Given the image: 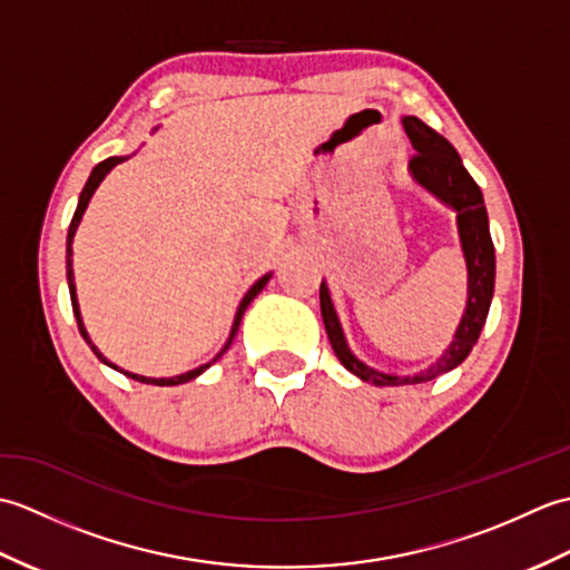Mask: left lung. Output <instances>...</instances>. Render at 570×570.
<instances>
[{"mask_svg": "<svg viewBox=\"0 0 570 570\" xmlns=\"http://www.w3.org/2000/svg\"><path fill=\"white\" fill-rule=\"evenodd\" d=\"M404 129L416 149V154L411 156L409 161L411 176H414L431 196H435L441 203H445L448 208L455 210L458 237L468 266V304L453 335V343L448 345L445 353L435 360L431 367L416 374H390L367 367L365 362L353 355V350L347 347L341 321H337V313L333 308L328 286L321 282V316L325 323V333H328V341L333 345V353L343 362L345 370L357 374L362 382L377 386L431 382L435 377H441L443 372H451L453 367H458L460 362L470 355V350L475 347L482 325L488 321L490 301L494 294V245L490 237L488 210L485 200H482L480 186L465 171L463 161H460L458 151L453 149V144L441 137L439 131L423 125L419 117H404Z\"/></svg>", "mask_w": 570, "mask_h": 570, "instance_id": "obj_1", "label": "left lung"}]
</instances>
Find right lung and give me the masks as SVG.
Listing matches in <instances>:
<instances>
[{"instance_id": "1", "label": "right lung", "mask_w": 570, "mask_h": 570, "mask_svg": "<svg viewBox=\"0 0 570 570\" xmlns=\"http://www.w3.org/2000/svg\"><path fill=\"white\" fill-rule=\"evenodd\" d=\"M129 156H110V159H105V161H100L98 166L92 168V174H90V178H88V184H85V188H82V193H80V200H78V208H76V213H72V220H70V227H68V239H66V276H68V288H70V304H72V313H76V321H78V331H80V335L85 337V343H88L90 347H92V353L98 355L105 365H110L112 370H117V365H112V362H107V357L100 353L98 347L92 345V341H90V335H88V331H85V325H82V318H80V306H78V296H76V278H72V237H76V229H78V225H80V220H82V213H85V208H88V203H90V198H92V193L98 190V186L102 184V178L112 171V168L117 166V164H122V161H127ZM272 278V274H264L259 282H254V286L249 288V292L245 294V298H242V304H239V308H237V316H235V323H233V331H229V337H227V343H225V347L220 350V353H217L210 362H205V365H200V367H196V370H190V372H186V374H176V377H141V374H131V372H125V370H119V372H125L127 377H131V380H137V382H144V384H156V386H174V384H184V382H190V380H196L198 374H203L205 370H208L213 362H217L220 360L225 353H227V347L233 345V337L237 335V328H239V321H242V316H245V311H247V306L252 304L254 301V296H257L262 288L266 286V282H269Z\"/></svg>"}]
</instances>
